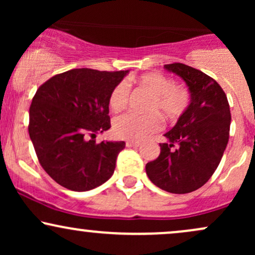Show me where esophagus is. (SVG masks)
<instances>
[{
    "mask_svg": "<svg viewBox=\"0 0 255 255\" xmlns=\"http://www.w3.org/2000/svg\"><path fill=\"white\" fill-rule=\"evenodd\" d=\"M139 145H140L139 141H133V140H128V141H126V146H127V147H137Z\"/></svg>",
    "mask_w": 255,
    "mask_h": 255,
    "instance_id": "1",
    "label": "esophagus"
}]
</instances>
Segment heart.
<instances>
[{
    "label": "heart",
    "instance_id": "heart-1",
    "mask_svg": "<svg viewBox=\"0 0 255 255\" xmlns=\"http://www.w3.org/2000/svg\"><path fill=\"white\" fill-rule=\"evenodd\" d=\"M137 83L153 93L147 105V111L152 113L140 115L129 111L115 118L113 121V133L120 139H145L162 128V120L157 113L162 114L168 120H176L182 116L191 105V93L188 89L176 85L168 75L159 72L146 73L140 75ZM128 97L129 85L126 81H120L110 91V108L114 111L121 110L127 104Z\"/></svg>",
    "mask_w": 255,
    "mask_h": 255
}]
</instances>
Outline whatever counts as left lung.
<instances>
[{"instance_id": "obj_1", "label": "left lung", "mask_w": 255, "mask_h": 255, "mask_svg": "<svg viewBox=\"0 0 255 255\" xmlns=\"http://www.w3.org/2000/svg\"><path fill=\"white\" fill-rule=\"evenodd\" d=\"M164 68L183 79L191 105L164 134L166 142L146 164V174L163 191L186 194L203 187L217 169L229 140L230 108L223 89L205 73L183 63Z\"/></svg>"}]
</instances>
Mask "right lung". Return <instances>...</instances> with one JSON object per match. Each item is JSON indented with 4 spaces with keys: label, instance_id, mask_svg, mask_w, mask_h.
I'll list each match as a JSON object with an SVG mask.
<instances>
[{
    "label": "right lung",
    "instance_id": "add662e5",
    "mask_svg": "<svg viewBox=\"0 0 255 255\" xmlns=\"http://www.w3.org/2000/svg\"><path fill=\"white\" fill-rule=\"evenodd\" d=\"M127 73L71 69L37 90L28 133L42 168L64 188L86 192L113 176L126 142L95 137L111 127L110 91Z\"/></svg>",
    "mask_w": 255,
    "mask_h": 255
}]
</instances>
